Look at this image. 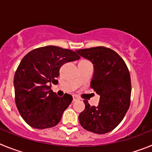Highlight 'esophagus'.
<instances>
[{
    "label": "esophagus",
    "mask_w": 152,
    "mask_h": 152,
    "mask_svg": "<svg viewBox=\"0 0 152 152\" xmlns=\"http://www.w3.org/2000/svg\"><path fill=\"white\" fill-rule=\"evenodd\" d=\"M77 100H79V98L77 97L76 95H73V102H75V101H77Z\"/></svg>",
    "instance_id": "1"
}]
</instances>
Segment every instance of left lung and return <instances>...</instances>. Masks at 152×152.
I'll list each match as a JSON object with an SVG mask.
<instances>
[{"label":"left lung","instance_id":"8db88e82","mask_svg":"<svg viewBox=\"0 0 152 152\" xmlns=\"http://www.w3.org/2000/svg\"><path fill=\"white\" fill-rule=\"evenodd\" d=\"M75 52L94 64L91 88L100 96L97 107L84 100L85 109L79 115L80 124L94 133H107L121 123L129 108L132 86L127 65L115 51L106 47Z\"/></svg>","mask_w":152,"mask_h":152}]
</instances>
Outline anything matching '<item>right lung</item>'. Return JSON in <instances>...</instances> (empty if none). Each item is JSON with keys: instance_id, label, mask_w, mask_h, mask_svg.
I'll return each instance as SVG.
<instances>
[{"instance_id": "1", "label": "right lung", "mask_w": 152, "mask_h": 152, "mask_svg": "<svg viewBox=\"0 0 152 152\" xmlns=\"http://www.w3.org/2000/svg\"><path fill=\"white\" fill-rule=\"evenodd\" d=\"M74 51L48 45L30 51L23 58L14 75L15 103L24 121L35 129L54 127L72 101L65 94L59 97L51 90L57 84L64 63L80 58Z\"/></svg>"}]
</instances>
